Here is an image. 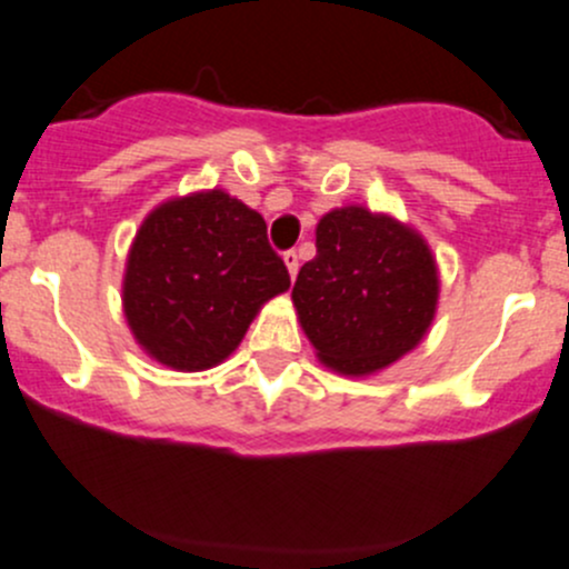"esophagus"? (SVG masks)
I'll list each match as a JSON object with an SVG mask.
<instances>
[{
  "label": "esophagus",
  "instance_id": "esophagus-1",
  "mask_svg": "<svg viewBox=\"0 0 569 569\" xmlns=\"http://www.w3.org/2000/svg\"><path fill=\"white\" fill-rule=\"evenodd\" d=\"M283 261H286V269H289V274L295 278L297 269H300V256H297V250H286Z\"/></svg>",
  "mask_w": 569,
  "mask_h": 569
}]
</instances>
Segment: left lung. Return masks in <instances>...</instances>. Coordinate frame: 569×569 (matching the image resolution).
Listing matches in <instances>:
<instances>
[{"instance_id":"obj_1","label":"left lung","mask_w":569,"mask_h":569,"mask_svg":"<svg viewBox=\"0 0 569 569\" xmlns=\"http://www.w3.org/2000/svg\"><path fill=\"white\" fill-rule=\"evenodd\" d=\"M297 319L319 360L370 376L426 338L439 269L411 226L365 207H340L316 226V259L297 274Z\"/></svg>"}]
</instances>
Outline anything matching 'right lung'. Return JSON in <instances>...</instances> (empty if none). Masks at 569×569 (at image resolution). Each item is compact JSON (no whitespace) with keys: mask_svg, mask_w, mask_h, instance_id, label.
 I'll list each match as a JSON object with an SVG mask.
<instances>
[{"mask_svg":"<svg viewBox=\"0 0 569 569\" xmlns=\"http://www.w3.org/2000/svg\"><path fill=\"white\" fill-rule=\"evenodd\" d=\"M289 286L264 218L223 190H201L143 218L124 267L122 308L152 360L193 373L223 362L261 305Z\"/></svg>","mask_w":569,"mask_h":569,"instance_id":"add662e5","label":"right lung"}]
</instances>
